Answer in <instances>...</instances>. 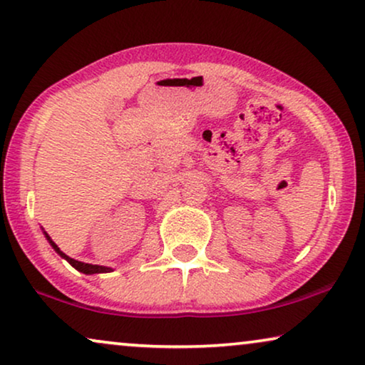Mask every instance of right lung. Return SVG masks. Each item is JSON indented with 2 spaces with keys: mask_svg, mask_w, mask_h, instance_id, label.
<instances>
[{
  "mask_svg": "<svg viewBox=\"0 0 365 365\" xmlns=\"http://www.w3.org/2000/svg\"><path fill=\"white\" fill-rule=\"evenodd\" d=\"M44 232V231H43ZM44 236H46V239H48V242L51 244V247L54 249V251H56L59 256H61L63 259H66V261L71 264V266L76 269V271H79V272H83V274H101V272H111L113 269L111 267H106V266H98V264H86V262H81V261H76V259H73V257H69V256H66V254H64L61 249H59L56 244H54V241L51 237L48 236V232H44Z\"/></svg>",
  "mask_w": 365,
  "mask_h": 365,
  "instance_id": "add662e5",
  "label": "right lung"
}]
</instances>
